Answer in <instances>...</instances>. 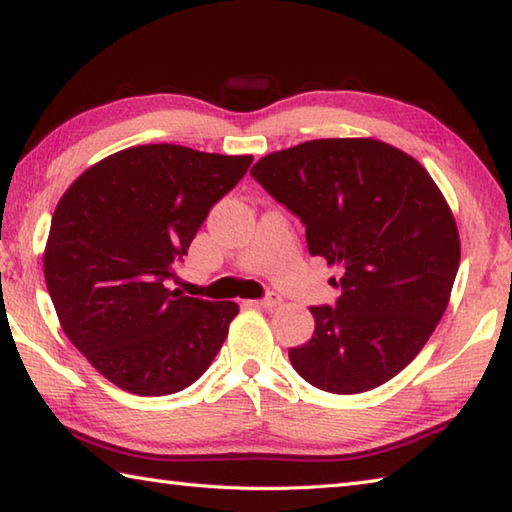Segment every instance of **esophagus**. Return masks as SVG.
<instances>
[{
	"mask_svg": "<svg viewBox=\"0 0 512 512\" xmlns=\"http://www.w3.org/2000/svg\"><path fill=\"white\" fill-rule=\"evenodd\" d=\"M281 301H284V299H281L277 292H268V295L264 299H259L257 303L262 308H277V306H281Z\"/></svg>",
	"mask_w": 512,
	"mask_h": 512,
	"instance_id": "obj_1",
	"label": "esophagus"
}]
</instances>
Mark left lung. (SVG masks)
I'll return each mask as SVG.
<instances>
[{
  "mask_svg": "<svg viewBox=\"0 0 512 512\" xmlns=\"http://www.w3.org/2000/svg\"><path fill=\"white\" fill-rule=\"evenodd\" d=\"M306 226L310 255L341 266L336 306H312L314 334L290 363L330 394L394 378L429 341L451 297L460 235L416 158L374 138H321L250 169Z\"/></svg>",
  "mask_w": 512,
  "mask_h": 512,
  "instance_id": "left-lung-1",
  "label": "left lung"
}]
</instances>
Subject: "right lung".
I'll use <instances>...</instances> for the list:
<instances>
[{"mask_svg":"<svg viewBox=\"0 0 512 512\" xmlns=\"http://www.w3.org/2000/svg\"><path fill=\"white\" fill-rule=\"evenodd\" d=\"M253 156L138 145L96 162L54 209L43 275L63 332L96 372L167 396L211 365L239 312L169 290L195 233Z\"/></svg>","mask_w":512,"mask_h":512,"instance_id":"1","label":"right lung"}]
</instances>
